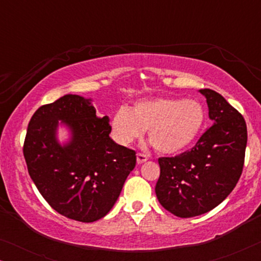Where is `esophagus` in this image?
<instances>
[{"label": "esophagus", "mask_w": 261, "mask_h": 261, "mask_svg": "<svg viewBox=\"0 0 261 261\" xmlns=\"http://www.w3.org/2000/svg\"><path fill=\"white\" fill-rule=\"evenodd\" d=\"M146 160H148L147 155H146V154H142V153H138V154H137V162H138V164H142V163H145Z\"/></svg>", "instance_id": "esophagus-1"}]
</instances>
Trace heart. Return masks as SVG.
I'll use <instances>...</instances> for the list:
<instances>
[{
	"mask_svg": "<svg viewBox=\"0 0 261 261\" xmlns=\"http://www.w3.org/2000/svg\"><path fill=\"white\" fill-rule=\"evenodd\" d=\"M204 121V108L195 99L162 97L139 101L129 110L119 109L113 116L112 129L121 145H129L147 130L156 151L174 154L196 140Z\"/></svg>",
	"mask_w": 261,
	"mask_h": 261,
	"instance_id": "heart-1",
	"label": "heart"
}]
</instances>
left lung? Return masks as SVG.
Wrapping results in <instances>:
<instances>
[{"label":"left lung","mask_w":261,"mask_h":261,"mask_svg":"<svg viewBox=\"0 0 261 261\" xmlns=\"http://www.w3.org/2000/svg\"><path fill=\"white\" fill-rule=\"evenodd\" d=\"M213 126L190 151L159 158L160 204L178 217L208 213L227 198L242 173L247 145L245 119L223 96L201 89Z\"/></svg>","instance_id":"left-lung-1"}]
</instances>
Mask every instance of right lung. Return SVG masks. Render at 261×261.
<instances>
[{
  "label": "right lung",
  "mask_w": 261,
  "mask_h": 261,
  "mask_svg": "<svg viewBox=\"0 0 261 261\" xmlns=\"http://www.w3.org/2000/svg\"><path fill=\"white\" fill-rule=\"evenodd\" d=\"M70 140L56 139L59 121ZM109 117H97L91 98L65 95L41 106L28 123L23 155L28 173L56 212L80 222H94L110 212L135 167L133 149L109 137Z\"/></svg>",
  "instance_id": "add662e5"
}]
</instances>
